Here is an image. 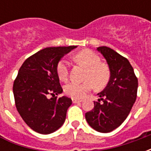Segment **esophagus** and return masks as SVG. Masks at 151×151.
I'll list each match as a JSON object with an SVG mask.
<instances>
[{"label": "esophagus", "instance_id": "1", "mask_svg": "<svg viewBox=\"0 0 151 151\" xmlns=\"http://www.w3.org/2000/svg\"><path fill=\"white\" fill-rule=\"evenodd\" d=\"M72 101L73 104H78V103H81L82 100H79V99H73Z\"/></svg>", "mask_w": 151, "mask_h": 151}]
</instances>
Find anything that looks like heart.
I'll return each instance as SVG.
<instances>
[{
    "label": "heart",
    "mask_w": 151,
    "mask_h": 151,
    "mask_svg": "<svg viewBox=\"0 0 151 151\" xmlns=\"http://www.w3.org/2000/svg\"><path fill=\"white\" fill-rule=\"evenodd\" d=\"M74 60L87 69L86 81L82 82H70L65 86L66 95L73 99L84 98L93 88H102L108 84L110 79V69L107 65L101 63L99 56L91 50H84L74 56ZM57 74L59 78L65 82L69 77V62L65 59L60 60L57 65Z\"/></svg>",
    "instance_id": "b5f03b06"
}]
</instances>
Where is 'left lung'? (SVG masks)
<instances>
[{
  "instance_id": "left-lung-1",
  "label": "left lung",
  "mask_w": 151,
  "mask_h": 151,
  "mask_svg": "<svg viewBox=\"0 0 151 151\" xmlns=\"http://www.w3.org/2000/svg\"><path fill=\"white\" fill-rule=\"evenodd\" d=\"M110 69V79L94 102V108L86 113L89 125L100 133L116 129L129 116L137 98L138 82L129 61L108 47H97ZM102 100V103L100 100Z\"/></svg>"
}]
</instances>
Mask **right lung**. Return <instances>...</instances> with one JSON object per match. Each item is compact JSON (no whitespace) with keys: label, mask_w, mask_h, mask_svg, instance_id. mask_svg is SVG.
I'll list each match as a JSON object with an SVG mask.
<instances>
[{"label":"right lung","mask_w":151,"mask_h":151,"mask_svg":"<svg viewBox=\"0 0 151 151\" xmlns=\"http://www.w3.org/2000/svg\"><path fill=\"white\" fill-rule=\"evenodd\" d=\"M76 47L43 48L26 60L19 69L13 86L15 105L25 123L37 133H53L65 120L72 99L56 96L63 92L57 65L63 56Z\"/></svg>","instance_id":"obj_1"}]
</instances>
